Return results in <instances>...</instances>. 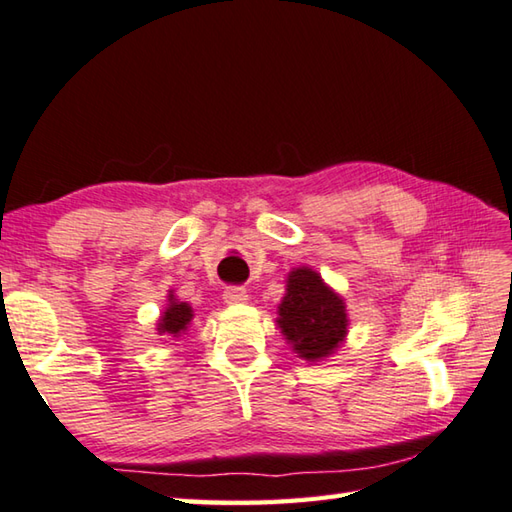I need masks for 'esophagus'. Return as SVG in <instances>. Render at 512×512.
Listing matches in <instances>:
<instances>
[{
    "label": "esophagus",
    "mask_w": 512,
    "mask_h": 512,
    "mask_svg": "<svg viewBox=\"0 0 512 512\" xmlns=\"http://www.w3.org/2000/svg\"><path fill=\"white\" fill-rule=\"evenodd\" d=\"M248 300V293L244 286H228L224 291V302L226 304H244Z\"/></svg>",
    "instance_id": "1"
}]
</instances>
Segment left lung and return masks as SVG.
I'll return each instance as SVG.
<instances>
[{"label": "left lung", "mask_w": 512, "mask_h": 512, "mask_svg": "<svg viewBox=\"0 0 512 512\" xmlns=\"http://www.w3.org/2000/svg\"><path fill=\"white\" fill-rule=\"evenodd\" d=\"M277 324L302 358H327L347 336L345 302L311 268H295L288 275Z\"/></svg>", "instance_id": "8db88e82"}]
</instances>
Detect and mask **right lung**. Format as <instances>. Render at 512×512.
Instances as JSON below:
<instances>
[{"label": "right lung", "mask_w": 512, "mask_h": 512, "mask_svg": "<svg viewBox=\"0 0 512 512\" xmlns=\"http://www.w3.org/2000/svg\"><path fill=\"white\" fill-rule=\"evenodd\" d=\"M192 320V309L190 304L185 302H172L167 306L165 315L159 322V333H170V336H181V333L188 329Z\"/></svg>", "instance_id": "1"}]
</instances>
